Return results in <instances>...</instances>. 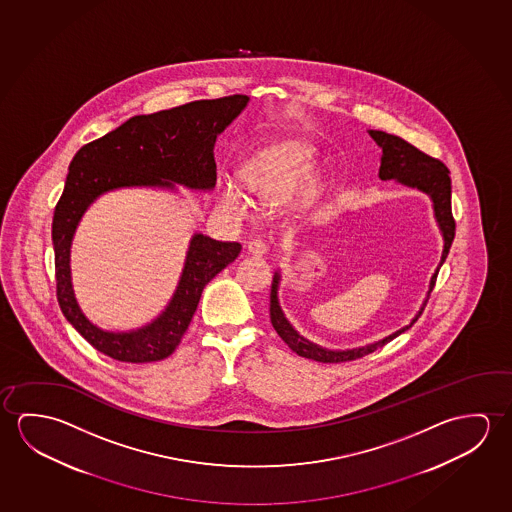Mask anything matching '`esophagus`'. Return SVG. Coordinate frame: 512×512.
Segmentation results:
<instances>
[{"label": "esophagus", "mask_w": 512, "mask_h": 512, "mask_svg": "<svg viewBox=\"0 0 512 512\" xmlns=\"http://www.w3.org/2000/svg\"><path fill=\"white\" fill-rule=\"evenodd\" d=\"M247 251H249V254H252V256H263V254H267V244H265L261 238H254V240H251V242L247 244Z\"/></svg>", "instance_id": "1"}]
</instances>
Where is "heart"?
<instances>
[{
    "label": "heart",
    "instance_id": "heart-1",
    "mask_svg": "<svg viewBox=\"0 0 512 512\" xmlns=\"http://www.w3.org/2000/svg\"><path fill=\"white\" fill-rule=\"evenodd\" d=\"M313 171H315L313 153L308 149H301L279 162L252 167L247 171V183L254 194L265 199H279V197L293 194L302 185H306L313 176ZM222 197H224V203L240 215H244L249 210V201L245 199L244 192L231 181L224 185Z\"/></svg>",
    "mask_w": 512,
    "mask_h": 512
}]
</instances>
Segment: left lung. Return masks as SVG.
Here are the masks:
<instances>
[{"instance_id":"obj_1","label":"left lung","mask_w":512,"mask_h":512,"mask_svg":"<svg viewBox=\"0 0 512 512\" xmlns=\"http://www.w3.org/2000/svg\"><path fill=\"white\" fill-rule=\"evenodd\" d=\"M368 135L374 138L375 144L381 147V167H379V178L382 181L395 179L398 185H404L407 188H416L423 194H427L432 201V210H434V219L438 222L439 231L443 236V252H441V260L438 267L434 270V274L430 276L429 290L427 297L423 301L422 308L418 309V313L414 315L413 320L409 324L397 329L395 333L384 336L381 340L374 343H366L363 347H354V349H325L318 343L304 338L292 322L284 315L283 308L279 304V286H281V270L274 272L272 277V290H270V322L274 325L276 333L283 338L284 343L297 352L301 357H308L318 363H343V361H352L357 357L366 356L370 352L382 347L384 343L397 338L398 334L407 331L411 325L422 315L425 302L429 299V293L434 288L436 276H438L439 268L447 260L450 245L454 240L455 222L452 217V185H450V172L443 163L430 158L429 155L422 153L420 149L411 146L404 138L395 137L386 131L368 130Z\"/></svg>"}]
</instances>
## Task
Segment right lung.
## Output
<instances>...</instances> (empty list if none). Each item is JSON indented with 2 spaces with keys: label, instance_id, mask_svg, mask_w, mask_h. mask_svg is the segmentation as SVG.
<instances>
[{
  "label": "right lung",
  "instance_id": "obj_1",
  "mask_svg": "<svg viewBox=\"0 0 512 512\" xmlns=\"http://www.w3.org/2000/svg\"><path fill=\"white\" fill-rule=\"evenodd\" d=\"M247 96L194 101L151 115H135L117 130L83 146L69 165L64 194L51 228L60 309L94 349L124 363H151L171 356L201 299L204 286L242 251L238 242H219L194 233L171 301L158 317L130 331H105L90 322L74 295L71 247L85 211L101 195L121 188L185 187L211 192L217 183L213 147L242 114Z\"/></svg>",
  "mask_w": 512,
  "mask_h": 512
}]
</instances>
